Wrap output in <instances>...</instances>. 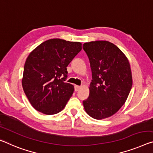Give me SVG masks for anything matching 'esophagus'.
<instances>
[{
	"instance_id": "34e87169",
	"label": "esophagus",
	"mask_w": 153,
	"mask_h": 153,
	"mask_svg": "<svg viewBox=\"0 0 153 153\" xmlns=\"http://www.w3.org/2000/svg\"><path fill=\"white\" fill-rule=\"evenodd\" d=\"M81 88V86H79V85H74V90L76 91H79Z\"/></svg>"
}]
</instances>
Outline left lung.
<instances>
[{"label": "left lung", "instance_id": "1", "mask_svg": "<svg viewBox=\"0 0 153 153\" xmlns=\"http://www.w3.org/2000/svg\"><path fill=\"white\" fill-rule=\"evenodd\" d=\"M83 48L92 74L90 95L83 102L84 109L94 119L109 117L124 104L132 88L128 60L118 47L107 41L86 42Z\"/></svg>", "mask_w": 153, "mask_h": 153}]
</instances>
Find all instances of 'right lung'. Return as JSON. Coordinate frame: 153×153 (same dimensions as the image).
I'll return each instance as SVG.
<instances>
[{"label": "right lung", "instance_id": "obj_1", "mask_svg": "<svg viewBox=\"0 0 153 153\" xmlns=\"http://www.w3.org/2000/svg\"><path fill=\"white\" fill-rule=\"evenodd\" d=\"M81 42L61 39L44 42L29 54L26 60L22 88L34 109L46 115L60 112L74 91L65 83L67 66L81 51Z\"/></svg>", "mask_w": 153, "mask_h": 153}]
</instances>
